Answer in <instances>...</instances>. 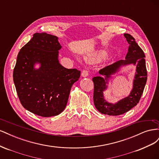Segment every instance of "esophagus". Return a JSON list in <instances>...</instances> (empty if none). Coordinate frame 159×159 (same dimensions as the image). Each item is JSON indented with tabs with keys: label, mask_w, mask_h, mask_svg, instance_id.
<instances>
[{
	"label": "esophagus",
	"mask_w": 159,
	"mask_h": 159,
	"mask_svg": "<svg viewBox=\"0 0 159 159\" xmlns=\"http://www.w3.org/2000/svg\"><path fill=\"white\" fill-rule=\"evenodd\" d=\"M81 76L84 77V78H85V77L88 76V70H83L82 72H81Z\"/></svg>",
	"instance_id": "esophagus-1"
}]
</instances>
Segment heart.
<instances>
[{"label":"heart","mask_w":159,"mask_h":159,"mask_svg":"<svg viewBox=\"0 0 159 159\" xmlns=\"http://www.w3.org/2000/svg\"><path fill=\"white\" fill-rule=\"evenodd\" d=\"M107 53L105 51H100L98 53H95L92 55H91L88 57H86V60L89 61H100L104 59L105 57L107 56Z\"/></svg>","instance_id":"obj_1"}]
</instances>
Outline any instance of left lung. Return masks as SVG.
<instances>
[{
  "label": "left lung",
  "mask_w": 159,
  "mask_h": 159,
  "mask_svg": "<svg viewBox=\"0 0 159 159\" xmlns=\"http://www.w3.org/2000/svg\"><path fill=\"white\" fill-rule=\"evenodd\" d=\"M129 46L125 60H121L105 66L99 71L102 76L93 78L94 84L93 102L95 107L100 113L105 115H122L137 105L143 94L147 80V71L145 63V55L137 44L134 38L129 34H124ZM133 64L136 66V72L133 82V88L127 97L115 104L110 103L104 98V91L107 89L108 81L122 66Z\"/></svg>",
  "instance_id": "8db88e82"
}]
</instances>
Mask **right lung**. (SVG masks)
Here are the masks:
<instances>
[{"label": "right lung", "instance_id": "1", "mask_svg": "<svg viewBox=\"0 0 159 159\" xmlns=\"http://www.w3.org/2000/svg\"><path fill=\"white\" fill-rule=\"evenodd\" d=\"M61 48L57 36L35 33L17 56L13 80L18 98L26 110L41 117L63 111L71 86L80 77V71L60 64ZM36 63L39 69L35 68Z\"/></svg>", "mask_w": 159, "mask_h": 159}]
</instances>
